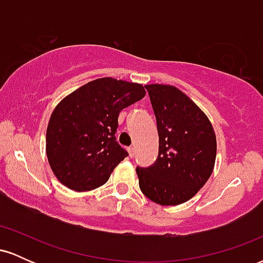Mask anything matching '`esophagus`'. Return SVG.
<instances>
[{"label":"esophagus","instance_id":"1","mask_svg":"<svg viewBox=\"0 0 263 263\" xmlns=\"http://www.w3.org/2000/svg\"><path fill=\"white\" fill-rule=\"evenodd\" d=\"M127 151H128L129 157H131V158H134V157H135V148H134V147H128Z\"/></svg>","mask_w":263,"mask_h":263}]
</instances>
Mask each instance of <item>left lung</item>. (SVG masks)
Masks as SVG:
<instances>
[{
  "mask_svg": "<svg viewBox=\"0 0 263 263\" xmlns=\"http://www.w3.org/2000/svg\"><path fill=\"white\" fill-rule=\"evenodd\" d=\"M157 121L158 157L137 167L138 184L147 198L161 205L185 203L213 173L216 137L203 111L176 86H144Z\"/></svg>",
  "mask_w": 263,
  "mask_h": 263,
  "instance_id": "obj_1",
  "label": "left lung"
}]
</instances>
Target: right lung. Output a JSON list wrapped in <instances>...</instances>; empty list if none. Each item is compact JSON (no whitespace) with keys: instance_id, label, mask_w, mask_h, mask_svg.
<instances>
[{"instance_id":"obj_1","label":"right lung","mask_w":263,"mask_h":263,"mask_svg":"<svg viewBox=\"0 0 263 263\" xmlns=\"http://www.w3.org/2000/svg\"><path fill=\"white\" fill-rule=\"evenodd\" d=\"M141 84L101 78L66 96L54 108L47 128V157L59 182L77 192L105 184L128 156L116 141L119 115L140 101Z\"/></svg>"}]
</instances>
